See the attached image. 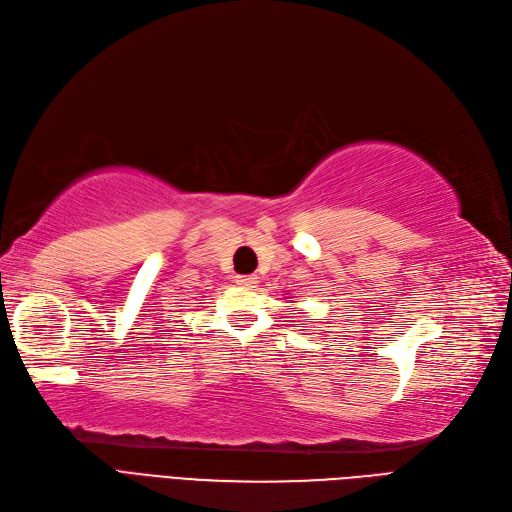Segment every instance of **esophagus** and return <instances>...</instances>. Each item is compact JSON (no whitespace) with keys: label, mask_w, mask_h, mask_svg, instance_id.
Wrapping results in <instances>:
<instances>
[{"label":"esophagus","mask_w":512,"mask_h":512,"mask_svg":"<svg viewBox=\"0 0 512 512\" xmlns=\"http://www.w3.org/2000/svg\"><path fill=\"white\" fill-rule=\"evenodd\" d=\"M256 279H258L256 275H237V277H235V281H237L239 286H254Z\"/></svg>","instance_id":"obj_1"}]
</instances>
